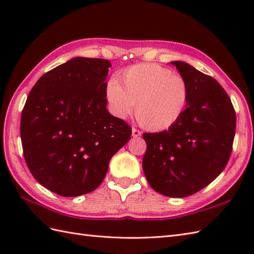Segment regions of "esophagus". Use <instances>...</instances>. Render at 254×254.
I'll list each match as a JSON object with an SVG mask.
<instances>
[{"mask_svg": "<svg viewBox=\"0 0 254 254\" xmlns=\"http://www.w3.org/2000/svg\"><path fill=\"white\" fill-rule=\"evenodd\" d=\"M141 135V131L137 130V128H132V136L133 137H138Z\"/></svg>", "mask_w": 254, "mask_h": 254, "instance_id": "esophagus-1", "label": "esophagus"}]
</instances>
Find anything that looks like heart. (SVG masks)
<instances>
[{
  "label": "heart",
  "mask_w": 254,
  "mask_h": 254,
  "mask_svg": "<svg viewBox=\"0 0 254 254\" xmlns=\"http://www.w3.org/2000/svg\"><path fill=\"white\" fill-rule=\"evenodd\" d=\"M107 85V100L119 119L132 113L136 102L138 122L150 131L168 130L180 120L188 105L187 80L158 64L144 63L126 69Z\"/></svg>",
  "instance_id": "b5f03b06"
}]
</instances>
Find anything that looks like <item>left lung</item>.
Returning a JSON list of instances; mask_svg holds the SVG:
<instances>
[{
  "instance_id": "8db88e82",
  "label": "left lung",
  "mask_w": 254,
  "mask_h": 254,
  "mask_svg": "<svg viewBox=\"0 0 254 254\" xmlns=\"http://www.w3.org/2000/svg\"><path fill=\"white\" fill-rule=\"evenodd\" d=\"M189 85L188 105L167 131L144 133L145 177L156 192L185 197L216 179L227 165L236 132V112L229 96L212 76L175 61Z\"/></svg>"
}]
</instances>
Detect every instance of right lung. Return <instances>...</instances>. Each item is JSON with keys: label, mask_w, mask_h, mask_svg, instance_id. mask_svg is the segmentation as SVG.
Segmentation results:
<instances>
[{"label": "right lung", "mask_w": 254, "mask_h": 254, "mask_svg": "<svg viewBox=\"0 0 254 254\" xmlns=\"http://www.w3.org/2000/svg\"><path fill=\"white\" fill-rule=\"evenodd\" d=\"M105 59L74 58L38 79L20 118L26 164L35 179L61 196L100 186L109 161L132 128L107 110Z\"/></svg>", "instance_id": "right-lung-1"}]
</instances>
